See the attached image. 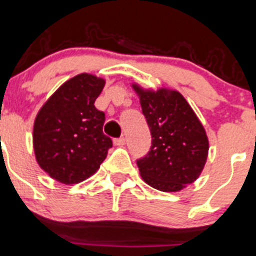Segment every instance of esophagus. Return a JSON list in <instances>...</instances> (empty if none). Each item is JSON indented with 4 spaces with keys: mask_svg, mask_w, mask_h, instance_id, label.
<instances>
[{
    "mask_svg": "<svg viewBox=\"0 0 256 256\" xmlns=\"http://www.w3.org/2000/svg\"><path fill=\"white\" fill-rule=\"evenodd\" d=\"M114 145H117V146H121V145H125L126 142V139L125 138H117V139L114 140Z\"/></svg>",
    "mask_w": 256,
    "mask_h": 256,
    "instance_id": "1",
    "label": "esophagus"
}]
</instances>
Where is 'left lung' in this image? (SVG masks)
<instances>
[{"instance_id":"1","label":"left lung","mask_w":256,"mask_h":256,"mask_svg":"<svg viewBox=\"0 0 256 256\" xmlns=\"http://www.w3.org/2000/svg\"><path fill=\"white\" fill-rule=\"evenodd\" d=\"M152 134V146L136 160L145 182L162 192H178L200 176L208 139L186 98L176 90H145L134 84Z\"/></svg>"}]
</instances>
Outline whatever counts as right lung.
I'll return each mask as SVG.
<instances>
[{"mask_svg":"<svg viewBox=\"0 0 256 256\" xmlns=\"http://www.w3.org/2000/svg\"><path fill=\"white\" fill-rule=\"evenodd\" d=\"M104 87L102 78L78 74L54 92L35 118V156L58 182L76 184L87 179L112 146L102 131L104 114L94 107Z\"/></svg>","mask_w":256,"mask_h":256,"instance_id":"right-lung-1","label":"right lung"}]
</instances>
